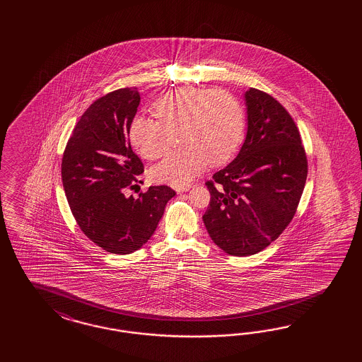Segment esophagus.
I'll return each instance as SVG.
<instances>
[{"mask_svg": "<svg viewBox=\"0 0 362 362\" xmlns=\"http://www.w3.org/2000/svg\"><path fill=\"white\" fill-rule=\"evenodd\" d=\"M191 188H192L191 186L182 187V188H176V192H177V194H182V192H187V191H189Z\"/></svg>", "mask_w": 362, "mask_h": 362, "instance_id": "esophagus-1", "label": "esophagus"}]
</instances>
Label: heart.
<instances>
[{
	"label": "heart",
	"instance_id": "obj_1",
	"mask_svg": "<svg viewBox=\"0 0 362 362\" xmlns=\"http://www.w3.org/2000/svg\"><path fill=\"white\" fill-rule=\"evenodd\" d=\"M160 118L136 117L130 142L144 159L155 160L168 151L170 132H180L185 148L171 153L151 170L153 182L187 186L206 165H220L233 156L244 134V112L224 90L182 88L155 103Z\"/></svg>",
	"mask_w": 362,
	"mask_h": 362
}]
</instances>
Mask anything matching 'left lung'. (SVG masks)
<instances>
[{"instance_id": "obj_1", "label": "left lung", "mask_w": 362, "mask_h": 362, "mask_svg": "<svg viewBox=\"0 0 362 362\" xmlns=\"http://www.w3.org/2000/svg\"><path fill=\"white\" fill-rule=\"evenodd\" d=\"M247 135L238 156L206 183L203 215L212 241L232 256H251L276 240L293 219L308 162L289 112L269 94H244Z\"/></svg>"}]
</instances>
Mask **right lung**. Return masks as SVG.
<instances>
[{
  "label": "right lung",
  "mask_w": 362,
  "mask_h": 362,
  "mask_svg": "<svg viewBox=\"0 0 362 362\" xmlns=\"http://www.w3.org/2000/svg\"><path fill=\"white\" fill-rule=\"evenodd\" d=\"M141 103L136 88L115 90L88 107L66 144L62 183L79 228L105 251L127 255L142 248L176 195L151 186L138 199L124 195L142 174L129 132Z\"/></svg>",
  "instance_id": "1"
}]
</instances>
